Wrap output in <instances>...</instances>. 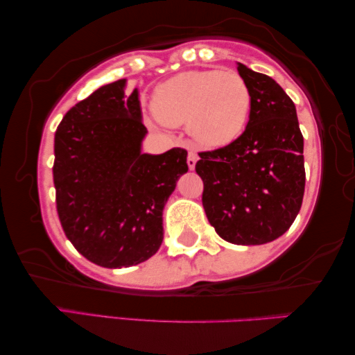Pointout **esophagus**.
Listing matches in <instances>:
<instances>
[{
    "label": "esophagus",
    "instance_id": "obj_1",
    "mask_svg": "<svg viewBox=\"0 0 355 355\" xmlns=\"http://www.w3.org/2000/svg\"><path fill=\"white\" fill-rule=\"evenodd\" d=\"M196 160H198V155H196V153H193V150H190L189 155H187V165H189L190 170H193V168H195Z\"/></svg>",
    "mask_w": 355,
    "mask_h": 355
}]
</instances>
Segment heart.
Returning <instances> with one entry per match:
<instances>
[{
    "label": "heart",
    "instance_id": "b5f03b06",
    "mask_svg": "<svg viewBox=\"0 0 355 355\" xmlns=\"http://www.w3.org/2000/svg\"><path fill=\"white\" fill-rule=\"evenodd\" d=\"M250 102V89L239 73L190 71L162 83L154 92L153 108L162 124L187 123L196 143L220 148L241 135Z\"/></svg>",
    "mask_w": 355,
    "mask_h": 355
}]
</instances>
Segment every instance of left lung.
I'll return each instance as SVG.
<instances>
[{"label":"left lung","mask_w":355,"mask_h":355,"mask_svg":"<svg viewBox=\"0 0 355 355\" xmlns=\"http://www.w3.org/2000/svg\"><path fill=\"white\" fill-rule=\"evenodd\" d=\"M250 89L245 130L228 146L200 153L202 207L226 242L275 241L297 217L305 191L304 137L294 102L274 78L237 62Z\"/></svg>","instance_id":"obj_1"}]
</instances>
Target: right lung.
Here are the masks:
<instances>
[{
	"instance_id": "1",
	"label": "right lung",
	"mask_w": 355,
	"mask_h": 355,
	"mask_svg": "<svg viewBox=\"0 0 355 355\" xmlns=\"http://www.w3.org/2000/svg\"><path fill=\"white\" fill-rule=\"evenodd\" d=\"M146 133L138 89L125 96V78L78 102L56 129L58 217L77 252L97 266L139 264L164 241L162 212L189 171L187 150L143 154Z\"/></svg>"
}]
</instances>
